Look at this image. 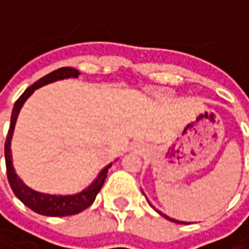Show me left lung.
<instances>
[{"label": "left lung", "instance_id": "8db88e82", "mask_svg": "<svg viewBox=\"0 0 249 249\" xmlns=\"http://www.w3.org/2000/svg\"><path fill=\"white\" fill-rule=\"evenodd\" d=\"M157 212H159V211H157ZM159 213L162 214L161 212H159ZM162 216H164V217H167V219H169V217H168V216H165V214H162ZM169 220H171V221H173V223H181V221H178V220H175V219H169ZM181 224H183V223H181ZM184 224H185V223H184Z\"/></svg>", "mask_w": 249, "mask_h": 249}]
</instances>
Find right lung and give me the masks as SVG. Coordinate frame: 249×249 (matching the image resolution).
<instances>
[{"instance_id":"obj_1","label":"right lung","mask_w":249,"mask_h":249,"mask_svg":"<svg viewBox=\"0 0 249 249\" xmlns=\"http://www.w3.org/2000/svg\"><path fill=\"white\" fill-rule=\"evenodd\" d=\"M80 71L73 68H60L57 71H52L45 77L40 78L38 81L35 82L32 87H29L25 90L19 98L16 101L12 110V117H10V126H9L8 136H6V141H5V162H6V175H8V180L10 187L13 189L14 195L22 201V203L35 211L36 213L44 214V216H71V214L80 213L81 211L87 209L89 205H92L94 198L100 192V189L104 185V181L108 175V169L110 165L104 168L100 172L98 178L94 180L87 189H84L82 192L77 193V195H71V196H54V195H45V193L36 192L33 189H30L25 185L21 178L14 172L13 164H12V152H10V140L13 136L14 125H16V120L19 113V109L24 105L26 98L29 97L32 93L35 92L37 88L44 87L49 82L57 81V80H62V78H69V77H78Z\"/></svg>"}]
</instances>
